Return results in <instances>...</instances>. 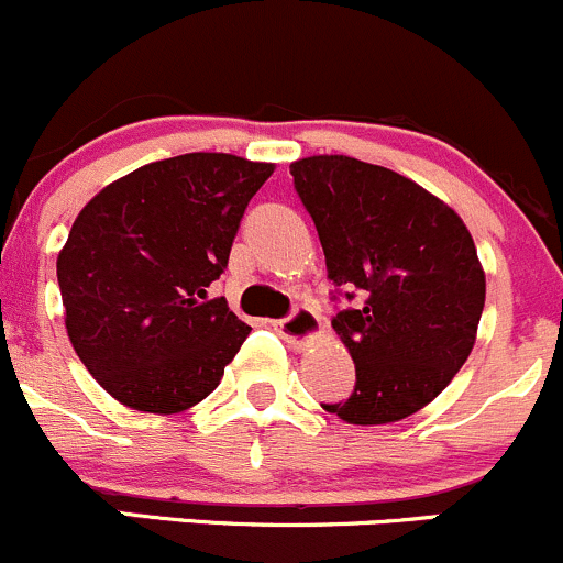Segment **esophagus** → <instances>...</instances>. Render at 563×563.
I'll list each match as a JSON object with an SVG mask.
<instances>
[{
  "mask_svg": "<svg viewBox=\"0 0 563 563\" xmlns=\"http://www.w3.org/2000/svg\"><path fill=\"white\" fill-rule=\"evenodd\" d=\"M321 323H318V316L310 310V307H297L288 318H280L275 321V331L291 345H305L312 336L318 334Z\"/></svg>",
  "mask_w": 563,
  "mask_h": 563,
  "instance_id": "esophagus-1",
  "label": "esophagus"
}]
</instances>
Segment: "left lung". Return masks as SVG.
<instances>
[{
    "label": "left lung",
    "instance_id": "obj_1",
    "mask_svg": "<svg viewBox=\"0 0 563 563\" xmlns=\"http://www.w3.org/2000/svg\"><path fill=\"white\" fill-rule=\"evenodd\" d=\"M291 175L329 280L356 301L331 321L356 364V388L323 410L356 426L401 421L445 390L475 345L485 272L470 229L434 194L377 164L310 156Z\"/></svg>",
    "mask_w": 563,
    "mask_h": 563
}]
</instances>
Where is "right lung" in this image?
I'll return each mask as SVG.
<instances>
[{
  "instance_id": "add662e5",
  "label": "right lung",
  "mask_w": 563,
  "mask_h": 563,
  "mask_svg": "<svg viewBox=\"0 0 563 563\" xmlns=\"http://www.w3.org/2000/svg\"><path fill=\"white\" fill-rule=\"evenodd\" d=\"M272 169L186 153L110 183L75 218L56 262L64 323L112 399L173 416L218 388L251 327L210 286Z\"/></svg>"
}]
</instances>
